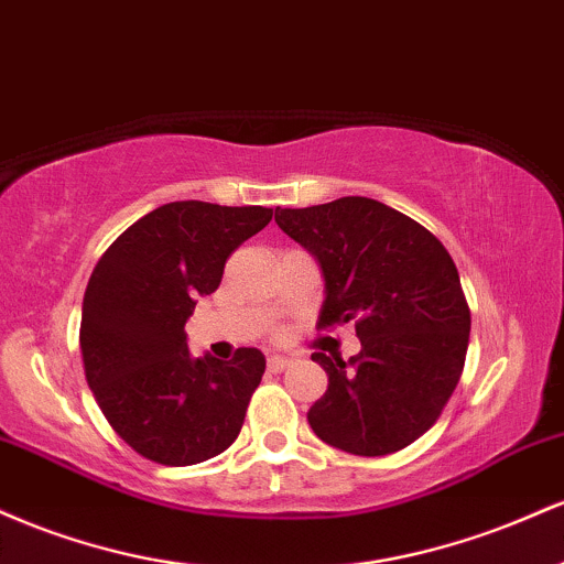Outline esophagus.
<instances>
[{
    "instance_id": "obj_1",
    "label": "esophagus",
    "mask_w": 564,
    "mask_h": 564,
    "mask_svg": "<svg viewBox=\"0 0 564 564\" xmlns=\"http://www.w3.org/2000/svg\"><path fill=\"white\" fill-rule=\"evenodd\" d=\"M289 366H291L289 358H275V355H273V358H268V368H270V371H273V373L286 371Z\"/></svg>"
}]
</instances>
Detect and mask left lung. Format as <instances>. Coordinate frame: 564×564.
<instances>
[{"instance_id":"obj_1","label":"left lung","mask_w":564,"mask_h":564,"mask_svg":"<svg viewBox=\"0 0 564 564\" xmlns=\"http://www.w3.org/2000/svg\"><path fill=\"white\" fill-rule=\"evenodd\" d=\"M326 278L318 328L355 321L360 352H313L328 390L307 422L355 456L403 451L437 422L462 379L469 304L448 249L416 219L364 196L275 209Z\"/></svg>"}]
</instances>
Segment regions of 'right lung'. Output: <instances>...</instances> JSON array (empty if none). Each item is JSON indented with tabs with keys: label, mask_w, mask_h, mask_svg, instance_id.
<instances>
[{
	"label": "right lung",
	"mask_w": 564,
	"mask_h": 564,
	"mask_svg": "<svg viewBox=\"0 0 564 564\" xmlns=\"http://www.w3.org/2000/svg\"><path fill=\"white\" fill-rule=\"evenodd\" d=\"M273 219L264 206L172 200L129 225L89 275L82 304L84 377L132 451L191 467L228 451L243 426L264 355L230 360L187 349L185 321L217 291L225 262Z\"/></svg>",
	"instance_id": "add662e5"
}]
</instances>
